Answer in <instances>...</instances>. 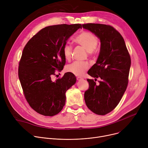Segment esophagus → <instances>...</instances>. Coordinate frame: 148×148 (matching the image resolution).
<instances>
[{
  "mask_svg": "<svg viewBox=\"0 0 148 148\" xmlns=\"http://www.w3.org/2000/svg\"><path fill=\"white\" fill-rule=\"evenodd\" d=\"M77 79L78 81H80V80L83 79V78L81 77H77Z\"/></svg>",
  "mask_w": 148,
  "mask_h": 148,
  "instance_id": "esophagus-1",
  "label": "esophagus"
}]
</instances>
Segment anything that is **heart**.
<instances>
[{
  "instance_id": "obj_1",
  "label": "heart",
  "mask_w": 148,
  "mask_h": 148,
  "mask_svg": "<svg viewBox=\"0 0 148 148\" xmlns=\"http://www.w3.org/2000/svg\"><path fill=\"white\" fill-rule=\"evenodd\" d=\"M74 41L77 44L85 49L89 56H92L98 44V38L92 33L82 31L79 33L75 38ZM73 47L67 43L62 49V54L65 59L67 61L71 60L72 57ZM89 65L86 62L75 61L69 64L66 67V70L75 75L81 76L88 69Z\"/></svg>"
}]
</instances>
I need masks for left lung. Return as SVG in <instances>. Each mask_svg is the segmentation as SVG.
<instances>
[{
  "label": "left lung",
  "mask_w": 148,
  "mask_h": 148,
  "mask_svg": "<svg viewBox=\"0 0 148 148\" xmlns=\"http://www.w3.org/2000/svg\"><path fill=\"white\" fill-rule=\"evenodd\" d=\"M82 27L94 33L101 41L99 56L88 74L101 80L97 85L94 79H87L89 88L84 93V99L92 112L104 115L115 108L127 88L131 57L123 38L112 26L87 23Z\"/></svg>",
  "instance_id": "1"
}]
</instances>
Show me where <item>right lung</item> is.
Instances as JSON below:
<instances>
[{
	"mask_svg": "<svg viewBox=\"0 0 148 148\" xmlns=\"http://www.w3.org/2000/svg\"><path fill=\"white\" fill-rule=\"evenodd\" d=\"M81 28V24L46 27L24 47L18 64V78L29 105L41 115L52 116L58 114L66 103V91L76 82L75 76L70 72L55 81L51 77L66 64L62 49L67 40Z\"/></svg>",
	"mask_w": 148,
	"mask_h": 148,
	"instance_id": "1",
	"label": "right lung"
}]
</instances>
